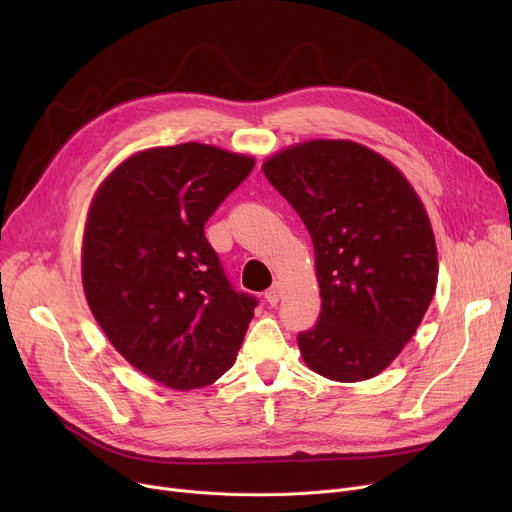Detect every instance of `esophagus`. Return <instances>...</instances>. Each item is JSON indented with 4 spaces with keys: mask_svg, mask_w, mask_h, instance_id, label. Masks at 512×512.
I'll return each mask as SVG.
<instances>
[{
    "mask_svg": "<svg viewBox=\"0 0 512 512\" xmlns=\"http://www.w3.org/2000/svg\"><path fill=\"white\" fill-rule=\"evenodd\" d=\"M280 297H282V284L280 282H274L270 288L265 290V299L270 305H278Z\"/></svg>",
    "mask_w": 512,
    "mask_h": 512,
    "instance_id": "esophagus-1",
    "label": "esophagus"
}]
</instances>
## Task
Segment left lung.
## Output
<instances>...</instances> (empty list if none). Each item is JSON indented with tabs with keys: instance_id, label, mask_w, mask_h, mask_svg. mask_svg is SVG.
Returning a JSON list of instances; mask_svg holds the SVG:
<instances>
[{
	"instance_id": "8db88e82",
	"label": "left lung",
	"mask_w": 512,
	"mask_h": 512,
	"mask_svg": "<svg viewBox=\"0 0 512 512\" xmlns=\"http://www.w3.org/2000/svg\"><path fill=\"white\" fill-rule=\"evenodd\" d=\"M261 168L313 240L321 313L297 338L305 365L348 384L382 373L415 336L438 284L423 201L392 161L346 139L290 145Z\"/></svg>"
}]
</instances>
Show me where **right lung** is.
Here are the masks:
<instances>
[{"label": "right lung", "mask_w": 512, "mask_h": 512, "mask_svg": "<svg viewBox=\"0 0 512 512\" xmlns=\"http://www.w3.org/2000/svg\"><path fill=\"white\" fill-rule=\"evenodd\" d=\"M255 157L205 143L132 153L95 191L80 272L116 351L172 390L213 384L234 365L257 301L230 288L203 226Z\"/></svg>", "instance_id": "1"}]
</instances>
